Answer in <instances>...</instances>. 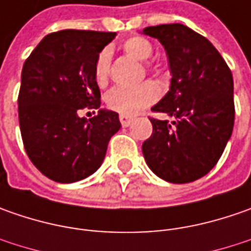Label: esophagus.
Returning a JSON list of instances; mask_svg holds the SVG:
<instances>
[{"mask_svg":"<svg viewBox=\"0 0 251 251\" xmlns=\"http://www.w3.org/2000/svg\"><path fill=\"white\" fill-rule=\"evenodd\" d=\"M120 123L123 127H128L131 123L134 121V117H131V116H126V114H120Z\"/></svg>","mask_w":251,"mask_h":251,"instance_id":"1","label":"esophagus"}]
</instances>
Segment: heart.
I'll return each instance as SVG.
<instances>
[{"label":"heart","mask_w":251,"mask_h":251,"mask_svg":"<svg viewBox=\"0 0 251 251\" xmlns=\"http://www.w3.org/2000/svg\"><path fill=\"white\" fill-rule=\"evenodd\" d=\"M123 50L126 51V54L140 61H147L153 54V46L148 39L142 36H132L123 43ZM109 70H110V51L104 49L98 55L93 68L95 81L99 86H104L107 83ZM158 96H159L158 86L148 81L138 86L113 88L106 96V103L111 110L126 116H134L151 106L158 99Z\"/></svg>","instance_id":"obj_1"}]
</instances>
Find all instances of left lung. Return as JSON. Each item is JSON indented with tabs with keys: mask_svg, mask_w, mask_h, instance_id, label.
I'll return each mask as SVG.
<instances>
[{
	"mask_svg": "<svg viewBox=\"0 0 251 251\" xmlns=\"http://www.w3.org/2000/svg\"><path fill=\"white\" fill-rule=\"evenodd\" d=\"M144 33L163 44L172 71L170 89L151 110L152 135L142 144L151 170L170 183H190L217 165L235 123L233 78L204 36L181 24L158 25Z\"/></svg>",
	"mask_w": 251,
	"mask_h": 251,
	"instance_id": "obj_1",
	"label": "left lung"
}]
</instances>
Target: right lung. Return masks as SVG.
<instances>
[{
	"label": "right lung",
	"instance_id": "right-lung-1",
	"mask_svg": "<svg viewBox=\"0 0 251 251\" xmlns=\"http://www.w3.org/2000/svg\"><path fill=\"white\" fill-rule=\"evenodd\" d=\"M114 37V32H54L25 61L18 96L22 141L32 163L54 181L74 183L95 173L120 130L116 111L79 117L83 109L100 107L93 68Z\"/></svg>",
	"mask_w": 251,
	"mask_h": 251
}]
</instances>
